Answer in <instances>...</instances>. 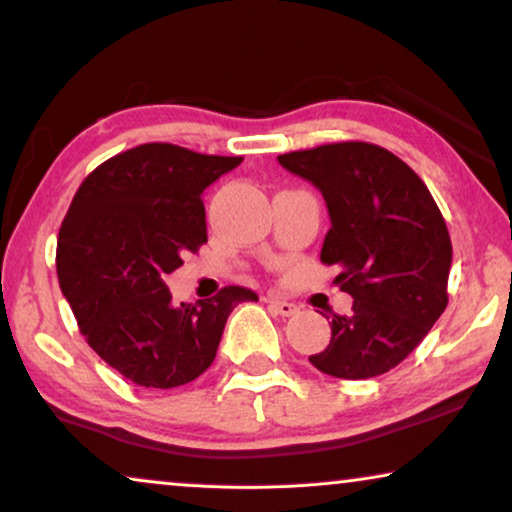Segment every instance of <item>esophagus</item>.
Masks as SVG:
<instances>
[{
	"label": "esophagus",
	"mask_w": 512,
	"mask_h": 512,
	"mask_svg": "<svg viewBox=\"0 0 512 512\" xmlns=\"http://www.w3.org/2000/svg\"><path fill=\"white\" fill-rule=\"evenodd\" d=\"M268 307L275 314H282V317H293L300 307L296 303H289V300H282V298H268Z\"/></svg>",
	"instance_id": "34e87169"
}]
</instances>
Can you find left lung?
Returning <instances> with one entry per match:
<instances>
[{
    "mask_svg": "<svg viewBox=\"0 0 512 512\" xmlns=\"http://www.w3.org/2000/svg\"><path fill=\"white\" fill-rule=\"evenodd\" d=\"M279 165L324 195L321 263L354 298L333 314L331 342L310 363L342 380L396 368L447 307L452 242L429 188L401 158L368 142H338L279 156Z\"/></svg>",
    "mask_w": 512,
    "mask_h": 512,
    "instance_id": "8db88e82",
    "label": "left lung"
}]
</instances>
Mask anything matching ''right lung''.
I'll return each instance as SVG.
<instances>
[{"mask_svg": "<svg viewBox=\"0 0 512 512\" xmlns=\"http://www.w3.org/2000/svg\"><path fill=\"white\" fill-rule=\"evenodd\" d=\"M240 156L142 144L83 179L58 235V279L88 345L139 387L172 389L212 366L223 326L251 289L172 303L163 282L207 242L202 191Z\"/></svg>", "mask_w": 512, "mask_h": 512, "instance_id": "obj_1", "label": "right lung"}]
</instances>
